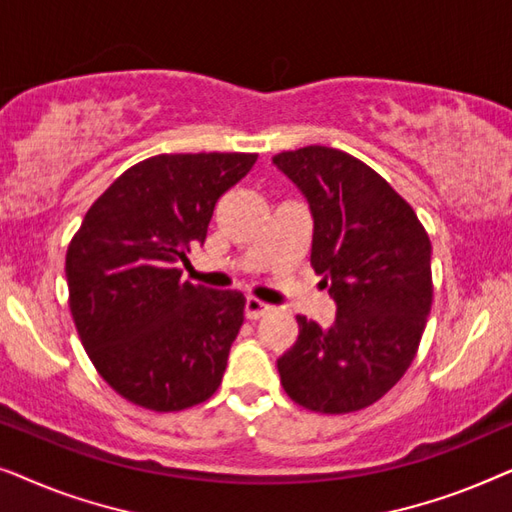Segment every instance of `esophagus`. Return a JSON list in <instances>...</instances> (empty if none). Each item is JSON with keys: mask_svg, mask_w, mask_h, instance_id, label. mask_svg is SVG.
Wrapping results in <instances>:
<instances>
[{"mask_svg": "<svg viewBox=\"0 0 512 512\" xmlns=\"http://www.w3.org/2000/svg\"><path fill=\"white\" fill-rule=\"evenodd\" d=\"M272 310V305L263 303V300H258L254 296H249L244 300V314H247V319H261L263 314H268Z\"/></svg>", "mask_w": 512, "mask_h": 512, "instance_id": "1", "label": "esophagus"}]
</instances>
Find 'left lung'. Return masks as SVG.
<instances>
[{
	"instance_id": "obj_1",
	"label": "left lung",
	"mask_w": 512,
	"mask_h": 512,
	"mask_svg": "<svg viewBox=\"0 0 512 512\" xmlns=\"http://www.w3.org/2000/svg\"><path fill=\"white\" fill-rule=\"evenodd\" d=\"M305 195L312 268L335 303L321 328L298 314V340L277 359L282 387L307 410L368 408L415 359L431 312V242L412 207L366 163L328 146L272 158Z\"/></svg>"
}]
</instances>
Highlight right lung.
Segmentation results:
<instances>
[{
  "label": "right lung",
  "mask_w": 512,
  "mask_h": 512,
  "mask_svg": "<svg viewBox=\"0 0 512 512\" xmlns=\"http://www.w3.org/2000/svg\"><path fill=\"white\" fill-rule=\"evenodd\" d=\"M256 153H160L123 172L88 209L67 249L69 310L116 394L174 412L219 389L244 321L240 291L181 282L214 205Z\"/></svg>",
  "instance_id": "add662e5"
}]
</instances>
